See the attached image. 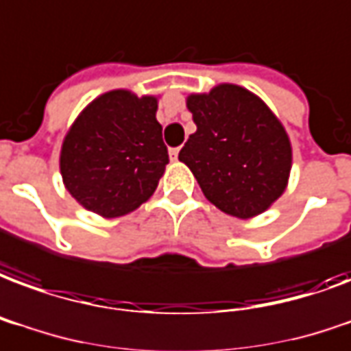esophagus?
I'll list each match as a JSON object with an SVG mask.
<instances>
[{
  "label": "esophagus",
  "instance_id": "obj_1",
  "mask_svg": "<svg viewBox=\"0 0 351 351\" xmlns=\"http://www.w3.org/2000/svg\"><path fill=\"white\" fill-rule=\"evenodd\" d=\"M168 155H170V160H178L179 147H170V152H168Z\"/></svg>",
  "mask_w": 351,
  "mask_h": 351
}]
</instances>
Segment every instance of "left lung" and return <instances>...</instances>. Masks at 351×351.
Masks as SVG:
<instances>
[{"label": "left lung", "mask_w": 351, "mask_h": 351, "mask_svg": "<svg viewBox=\"0 0 351 351\" xmlns=\"http://www.w3.org/2000/svg\"><path fill=\"white\" fill-rule=\"evenodd\" d=\"M196 123L179 160L197 179L205 197L237 218L261 215L285 191L292 147L285 129L259 97L237 85L191 94Z\"/></svg>", "instance_id": "left-lung-1"}]
</instances>
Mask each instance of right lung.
<instances>
[{"label":"right lung","instance_id":"right-lung-1","mask_svg":"<svg viewBox=\"0 0 351 351\" xmlns=\"http://www.w3.org/2000/svg\"><path fill=\"white\" fill-rule=\"evenodd\" d=\"M155 112L157 97L112 90L77 116L62 142L60 173L85 209L116 218L154 194L170 160Z\"/></svg>","mask_w":351,"mask_h":351}]
</instances>
